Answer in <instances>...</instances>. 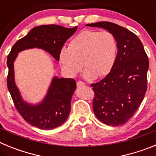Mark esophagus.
<instances>
[{
    "label": "esophagus",
    "instance_id": "esophagus-1",
    "mask_svg": "<svg viewBox=\"0 0 156 156\" xmlns=\"http://www.w3.org/2000/svg\"><path fill=\"white\" fill-rule=\"evenodd\" d=\"M76 85L78 87H83L84 86L85 83L83 82H82V81H78V82L76 83Z\"/></svg>",
    "mask_w": 156,
    "mask_h": 156
}]
</instances>
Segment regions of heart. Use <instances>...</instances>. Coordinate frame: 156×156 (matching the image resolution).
I'll use <instances>...</instances> for the list:
<instances>
[{"instance_id": "heart-1", "label": "heart", "mask_w": 156, "mask_h": 156, "mask_svg": "<svg viewBox=\"0 0 156 156\" xmlns=\"http://www.w3.org/2000/svg\"><path fill=\"white\" fill-rule=\"evenodd\" d=\"M116 55L117 43L111 33L87 30L73 38L68 48L62 49L59 62L71 77L79 73L83 65L85 78L94 80L97 76L101 77L109 73Z\"/></svg>"}]
</instances>
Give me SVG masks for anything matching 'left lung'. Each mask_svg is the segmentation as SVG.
I'll list each match as a JSON object with an SVG mask.
<instances>
[{"label": "left lung", "mask_w": 156, "mask_h": 156, "mask_svg": "<svg viewBox=\"0 0 156 156\" xmlns=\"http://www.w3.org/2000/svg\"><path fill=\"white\" fill-rule=\"evenodd\" d=\"M111 33L117 43L113 68L100 82L91 84L94 91L95 115L108 126L127 122L139 108L147 90L148 56L138 37L131 31L109 22L87 24Z\"/></svg>", "instance_id": "left-lung-1"}]
</instances>
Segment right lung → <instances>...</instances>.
I'll list each match as a JSON object with an SVG mask.
<instances>
[{
	"label": "right lung",
	"mask_w": 156,
	"mask_h": 156,
	"mask_svg": "<svg viewBox=\"0 0 156 156\" xmlns=\"http://www.w3.org/2000/svg\"><path fill=\"white\" fill-rule=\"evenodd\" d=\"M76 30L77 27L69 29L54 24L36 27L14 44L8 55V89L19 114L32 126L41 129H51L62 125L69 115L76 83L73 79L55 76L40 102H27L22 97L15 80L14 62L18 54L27 49L39 48L50 54L55 62H58L63 45Z\"/></svg>",
	"instance_id": "add662e5"
}]
</instances>
